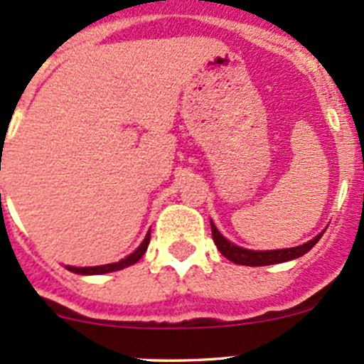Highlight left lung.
<instances>
[{"instance_id":"left-lung-1","label":"left lung","mask_w":364,"mask_h":364,"mask_svg":"<svg viewBox=\"0 0 364 364\" xmlns=\"http://www.w3.org/2000/svg\"><path fill=\"white\" fill-rule=\"evenodd\" d=\"M211 234H213V241H215L216 248H218L220 253L223 257H227L229 260H232L234 264H241V266H271V264H278V262H287V260L297 259V257L304 255L306 252H310L311 248L317 245V241L321 240L322 234L315 236L314 240H310L308 243L299 245V247L294 248H284V250H247V248H241L237 245L230 243L229 240L220 234V230L216 229L215 223L211 222Z\"/></svg>"}]
</instances>
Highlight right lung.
<instances>
[{"label": "right lung", "mask_w": 364, "mask_h": 364, "mask_svg": "<svg viewBox=\"0 0 364 364\" xmlns=\"http://www.w3.org/2000/svg\"><path fill=\"white\" fill-rule=\"evenodd\" d=\"M149 240H151V232L146 234L144 241L139 245V248L134 253H130L128 257L121 259L119 262H112V264H105V266H93V267H73V266H67L68 271L77 274H104V273H112V271H119L124 269V267L132 266V264L137 262L142 255H144L146 250H148Z\"/></svg>", "instance_id": "obj_1"}]
</instances>
